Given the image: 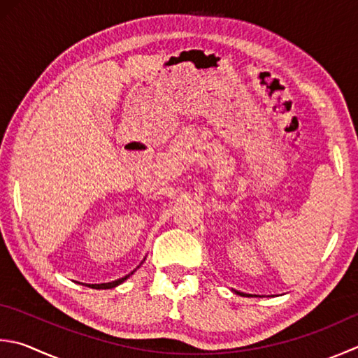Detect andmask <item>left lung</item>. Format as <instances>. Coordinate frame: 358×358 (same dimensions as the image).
<instances>
[{"instance_id":"1","label":"left lung","mask_w":358,"mask_h":358,"mask_svg":"<svg viewBox=\"0 0 358 358\" xmlns=\"http://www.w3.org/2000/svg\"><path fill=\"white\" fill-rule=\"evenodd\" d=\"M236 293H239V295H243V293H241V292H236Z\"/></svg>"}]
</instances>
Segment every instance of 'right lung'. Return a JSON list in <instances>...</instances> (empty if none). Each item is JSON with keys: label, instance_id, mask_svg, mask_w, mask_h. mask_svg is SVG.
I'll use <instances>...</instances> for the list:
<instances>
[{"label": "right lung", "instance_id": "add662e5", "mask_svg": "<svg viewBox=\"0 0 358 358\" xmlns=\"http://www.w3.org/2000/svg\"><path fill=\"white\" fill-rule=\"evenodd\" d=\"M139 268V267H138ZM133 271H136V270H133ZM133 271L130 273V275H133ZM130 275H127V276H124V278H121V279H116V281H111V282H107V284H88V287H91V289H97V290H101V289H115L116 285H119V284H122L125 279H127Z\"/></svg>", "mask_w": 358, "mask_h": 358}]
</instances>
